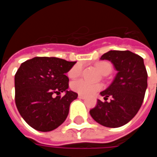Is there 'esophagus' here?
<instances>
[{"label": "esophagus", "instance_id": "1", "mask_svg": "<svg viewBox=\"0 0 157 157\" xmlns=\"http://www.w3.org/2000/svg\"><path fill=\"white\" fill-rule=\"evenodd\" d=\"M78 98L80 99H85L86 98V96H83V95H81V94H79Z\"/></svg>", "mask_w": 157, "mask_h": 157}]
</instances>
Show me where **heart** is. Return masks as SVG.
<instances>
[{"label": "heart", "instance_id": "1", "mask_svg": "<svg viewBox=\"0 0 157 157\" xmlns=\"http://www.w3.org/2000/svg\"><path fill=\"white\" fill-rule=\"evenodd\" d=\"M96 68L103 75H109L113 71V65L107 60H100L95 63ZM82 65L81 63H76L70 69L67 75L71 79H75L82 75ZM71 89L74 92H77L81 95H92L102 89L101 84H92L86 82L85 80H78L71 83Z\"/></svg>", "mask_w": 157, "mask_h": 157}]
</instances>
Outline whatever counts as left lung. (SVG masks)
Wrapping results in <instances>:
<instances>
[{
	"instance_id": "8db88e82",
	"label": "left lung",
	"mask_w": 157,
	"mask_h": 157,
	"mask_svg": "<svg viewBox=\"0 0 157 157\" xmlns=\"http://www.w3.org/2000/svg\"><path fill=\"white\" fill-rule=\"evenodd\" d=\"M101 59L110 60L118 73L109 88L101 92L105 102L98 100L90 114L100 124L118 128L130 121L140 109L147 88V71L143 58L128 50H110ZM109 97L111 99L107 102Z\"/></svg>"
}]
</instances>
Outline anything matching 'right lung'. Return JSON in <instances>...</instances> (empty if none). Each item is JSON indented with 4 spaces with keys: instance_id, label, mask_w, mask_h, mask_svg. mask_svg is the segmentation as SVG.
Listing matches in <instances>:
<instances>
[{
    "instance_id": "right-lung-1",
    "label": "right lung",
    "mask_w": 157,
    "mask_h": 157,
    "mask_svg": "<svg viewBox=\"0 0 157 157\" xmlns=\"http://www.w3.org/2000/svg\"><path fill=\"white\" fill-rule=\"evenodd\" d=\"M75 63L55 57H34L20 65L15 75L16 106L32 128L51 131L66 119L70 105L78 94L67 91L65 73ZM64 91L65 95H60Z\"/></svg>"
}]
</instances>
